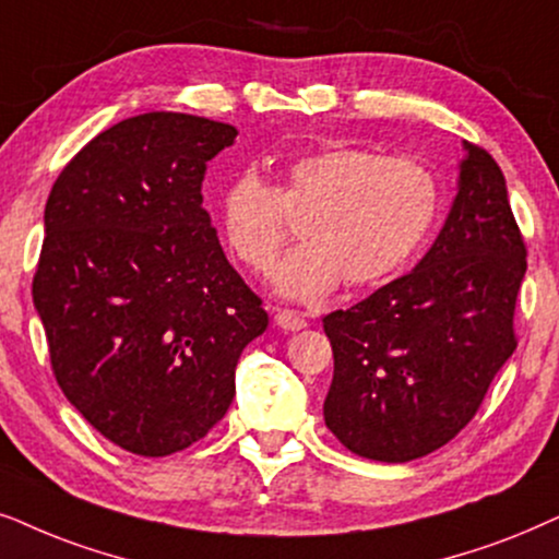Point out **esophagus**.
<instances>
[{"instance_id": "1", "label": "esophagus", "mask_w": 559, "mask_h": 559, "mask_svg": "<svg viewBox=\"0 0 559 559\" xmlns=\"http://www.w3.org/2000/svg\"><path fill=\"white\" fill-rule=\"evenodd\" d=\"M273 322L286 332H299L307 326V319H304V314H299V311H294V309H278L275 311Z\"/></svg>"}]
</instances>
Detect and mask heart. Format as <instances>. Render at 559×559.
Returning <instances> with one entry per match:
<instances>
[{
    "instance_id": "heart-1",
    "label": "heart",
    "mask_w": 559,
    "mask_h": 559,
    "mask_svg": "<svg viewBox=\"0 0 559 559\" xmlns=\"http://www.w3.org/2000/svg\"><path fill=\"white\" fill-rule=\"evenodd\" d=\"M442 210L435 174L412 158H385L355 145L296 155L271 186L240 170L219 193V227L233 255L258 275L273 271L292 235L304 240L275 273V292L317 301L347 286L389 278L427 240Z\"/></svg>"
}]
</instances>
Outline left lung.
I'll use <instances>...</instances> for the list:
<instances>
[{
  "instance_id": "8db88e82",
  "label": "left lung",
  "mask_w": 559,
  "mask_h": 559,
  "mask_svg": "<svg viewBox=\"0 0 559 559\" xmlns=\"http://www.w3.org/2000/svg\"><path fill=\"white\" fill-rule=\"evenodd\" d=\"M463 145L457 197L427 255L322 319L334 355L324 424L349 452L378 463L448 444L516 349L526 245L498 163Z\"/></svg>"
}]
</instances>
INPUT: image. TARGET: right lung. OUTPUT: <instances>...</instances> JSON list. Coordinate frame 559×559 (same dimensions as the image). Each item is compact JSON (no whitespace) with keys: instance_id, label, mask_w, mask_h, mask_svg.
<instances>
[{"instance_id":"1","label":"right lung","mask_w":559,"mask_h":559,"mask_svg":"<svg viewBox=\"0 0 559 559\" xmlns=\"http://www.w3.org/2000/svg\"><path fill=\"white\" fill-rule=\"evenodd\" d=\"M233 124L147 111L111 124L50 189L33 301L66 399L143 457L186 450L227 414L267 314L229 265L202 181Z\"/></svg>"}]
</instances>
